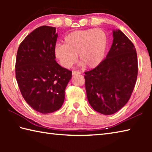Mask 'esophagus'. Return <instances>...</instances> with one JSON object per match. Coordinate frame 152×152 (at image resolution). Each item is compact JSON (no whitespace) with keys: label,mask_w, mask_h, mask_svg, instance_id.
Masks as SVG:
<instances>
[{"label":"esophagus","mask_w":152,"mask_h":152,"mask_svg":"<svg viewBox=\"0 0 152 152\" xmlns=\"http://www.w3.org/2000/svg\"><path fill=\"white\" fill-rule=\"evenodd\" d=\"M80 74V72H78V71L74 70L72 72V75H76V74Z\"/></svg>","instance_id":"1"}]
</instances>
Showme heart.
<instances>
[{
	"instance_id": "obj_1",
	"label": "heart",
	"mask_w": 152,
	"mask_h": 152,
	"mask_svg": "<svg viewBox=\"0 0 152 152\" xmlns=\"http://www.w3.org/2000/svg\"><path fill=\"white\" fill-rule=\"evenodd\" d=\"M108 45L107 33L102 29L77 30L64 37V44L58 43L53 53L59 64L70 68L78 60L80 66L92 68L99 66L104 58Z\"/></svg>"
}]
</instances>
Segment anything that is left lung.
I'll return each instance as SVG.
<instances>
[{
  "mask_svg": "<svg viewBox=\"0 0 152 152\" xmlns=\"http://www.w3.org/2000/svg\"><path fill=\"white\" fill-rule=\"evenodd\" d=\"M113 42L103 61L84 72L88 101L96 111L114 114L127 104L136 83L137 52L121 31H113Z\"/></svg>",
  "mask_w": 152,
  "mask_h": 152,
  "instance_id": "1",
  "label": "left lung"
}]
</instances>
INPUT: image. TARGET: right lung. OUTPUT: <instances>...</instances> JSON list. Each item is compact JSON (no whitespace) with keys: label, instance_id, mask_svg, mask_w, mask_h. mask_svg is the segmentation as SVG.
I'll use <instances>...</instances> for the list:
<instances>
[{"label":"right lung","instance_id":"add662e5","mask_svg":"<svg viewBox=\"0 0 152 152\" xmlns=\"http://www.w3.org/2000/svg\"><path fill=\"white\" fill-rule=\"evenodd\" d=\"M57 38L56 27H37L20 43L17 53L15 76L20 93L30 107L43 114L62 106L72 73L55 60Z\"/></svg>","mask_w":152,"mask_h":152}]
</instances>
